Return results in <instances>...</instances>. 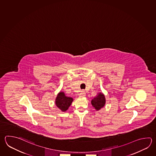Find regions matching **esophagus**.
I'll return each mask as SVG.
<instances>
[{"label":"esophagus","mask_w":156,"mask_h":156,"mask_svg":"<svg viewBox=\"0 0 156 156\" xmlns=\"http://www.w3.org/2000/svg\"><path fill=\"white\" fill-rule=\"evenodd\" d=\"M85 95L86 94L85 91H81V92H80V96H85Z\"/></svg>","instance_id":"34e87169"}]
</instances>
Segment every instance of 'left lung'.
<instances>
[{"label": "left lung", "instance_id": "obj_1", "mask_svg": "<svg viewBox=\"0 0 156 156\" xmlns=\"http://www.w3.org/2000/svg\"><path fill=\"white\" fill-rule=\"evenodd\" d=\"M92 106L96 111L101 110L106 104V98L102 92H99L97 96L92 99L91 101Z\"/></svg>", "mask_w": 156, "mask_h": 156}]
</instances>
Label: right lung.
I'll list each match as a JSON object with an SVG mask.
<instances>
[{"mask_svg": "<svg viewBox=\"0 0 156 156\" xmlns=\"http://www.w3.org/2000/svg\"><path fill=\"white\" fill-rule=\"evenodd\" d=\"M73 100V98L66 96L65 92L60 91L58 92L55 98V103L59 110H61L62 112H65L70 106Z\"/></svg>", "mask_w": 156, "mask_h": 156, "instance_id": "obj_1", "label": "right lung"}]
</instances>
